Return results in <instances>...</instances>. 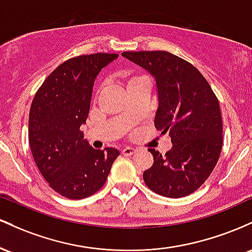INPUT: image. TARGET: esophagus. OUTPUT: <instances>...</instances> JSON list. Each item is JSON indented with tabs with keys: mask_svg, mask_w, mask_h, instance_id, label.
<instances>
[{
	"mask_svg": "<svg viewBox=\"0 0 252 252\" xmlns=\"http://www.w3.org/2000/svg\"><path fill=\"white\" fill-rule=\"evenodd\" d=\"M135 152V149L133 148H125L121 150V154L124 155V156H132Z\"/></svg>",
	"mask_w": 252,
	"mask_h": 252,
	"instance_id": "esophagus-1",
	"label": "esophagus"
}]
</instances>
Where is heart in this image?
<instances>
[{
  "instance_id": "1",
  "label": "heart",
  "mask_w": 252,
  "mask_h": 252,
  "mask_svg": "<svg viewBox=\"0 0 252 252\" xmlns=\"http://www.w3.org/2000/svg\"><path fill=\"white\" fill-rule=\"evenodd\" d=\"M140 78H143V77H139V76H132V77L127 78L126 87H129V86H131V84H133L134 82H137L138 80H140ZM98 90H100V88H98Z\"/></svg>"
}]
</instances>
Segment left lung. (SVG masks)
<instances>
[{
    "label": "left lung",
    "instance_id": "8db88e82",
    "mask_svg": "<svg viewBox=\"0 0 252 252\" xmlns=\"http://www.w3.org/2000/svg\"><path fill=\"white\" fill-rule=\"evenodd\" d=\"M121 55L156 78L158 109L155 126L169 132L165 155L149 149L154 164L144 171L145 185L162 196H187L216 168L222 149V119L218 97L202 73L166 51H127Z\"/></svg>",
    "mask_w": 252,
    "mask_h": 252
}]
</instances>
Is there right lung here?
Wrapping results in <instances>:
<instances>
[{
  "label": "right lung",
  "mask_w": 252,
  "mask_h": 252,
  "mask_svg": "<svg viewBox=\"0 0 252 252\" xmlns=\"http://www.w3.org/2000/svg\"><path fill=\"white\" fill-rule=\"evenodd\" d=\"M117 53H92L65 61L36 90L30 109L28 141L49 186L72 200L88 197L106 183L118 150L93 149L83 139L95 77Z\"/></svg>",
  "instance_id": "obj_1"
}]
</instances>
